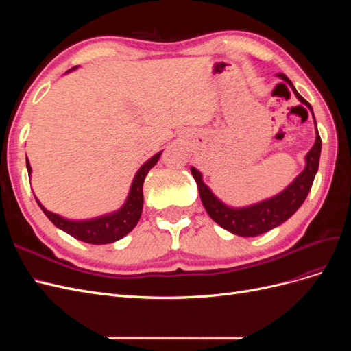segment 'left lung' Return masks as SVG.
<instances>
[{"mask_svg": "<svg viewBox=\"0 0 351 351\" xmlns=\"http://www.w3.org/2000/svg\"><path fill=\"white\" fill-rule=\"evenodd\" d=\"M277 76L290 84L295 98L302 104H304L306 107L312 111V115H313L311 104L295 90L289 77L284 76L282 73L277 74ZM313 121H315L316 137H315V143L312 146V149L304 156L306 164H304L303 171L297 176L284 190H281L280 193L271 196L268 199H263L258 202V204H252V205L240 206V208L228 206L227 204H224V202L212 193V190L205 184L204 176H202L199 169H196L195 167L190 168L192 176L196 180L200 200L202 204H204L208 215L224 230L241 237H256L275 227H278L280 224H282V222L289 219L294 212L302 206L304 199L307 197V195H309L315 176L317 173V167H319L322 142H321L319 133H317L315 115H313Z\"/></svg>", "mask_w": 351, "mask_h": 351, "instance_id": "1", "label": "left lung"}]
</instances>
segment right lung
<instances>
[{
  "instance_id": "add662e5",
  "label": "right lung",
  "mask_w": 351,
  "mask_h": 351,
  "mask_svg": "<svg viewBox=\"0 0 351 351\" xmlns=\"http://www.w3.org/2000/svg\"><path fill=\"white\" fill-rule=\"evenodd\" d=\"M77 67H73L69 71L76 70ZM67 71V73H69ZM162 151L151 156L147 161L137 169L134 174V178L132 182L129 195L125 197V202L120 209H117L110 214H104L95 218L89 219H69L61 217L54 212L48 210L40 202L36 199L38 205L40 209L44 210V214L48 217V219L54 224L57 228L62 230L71 237L77 239L80 241L89 243V244H108L114 243L117 240L123 239L124 236L129 234V232L136 227L137 222L141 219L142 215V208H143V183L145 178L149 173V169L156 165L159 161V156H161ZM26 168L29 177L32 176V167L29 164V159L26 156Z\"/></svg>"
}]
</instances>
